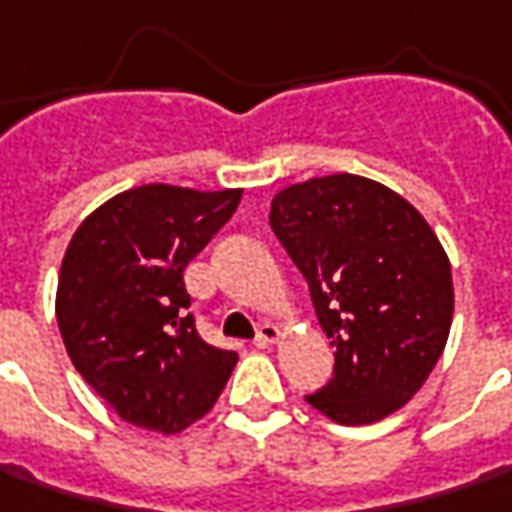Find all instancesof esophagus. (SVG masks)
<instances>
[{
    "label": "esophagus",
    "instance_id": "obj_1",
    "mask_svg": "<svg viewBox=\"0 0 512 512\" xmlns=\"http://www.w3.org/2000/svg\"><path fill=\"white\" fill-rule=\"evenodd\" d=\"M280 340V328L274 326V323H263V326L257 328V337H255V345L257 348H269Z\"/></svg>",
    "mask_w": 512,
    "mask_h": 512
}]
</instances>
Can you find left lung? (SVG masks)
<instances>
[{"label":"left lung","mask_w":512,"mask_h":512,"mask_svg":"<svg viewBox=\"0 0 512 512\" xmlns=\"http://www.w3.org/2000/svg\"><path fill=\"white\" fill-rule=\"evenodd\" d=\"M269 223L334 345V377L309 405L340 425L399 411L442 357L453 320L450 260L428 221L394 189L340 172L280 189Z\"/></svg>","instance_id":"1"}]
</instances>
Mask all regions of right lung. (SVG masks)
Listing matches in <instances>:
<instances>
[{
  "label": "right lung",
  "instance_id": "add662e5",
  "mask_svg": "<svg viewBox=\"0 0 512 512\" xmlns=\"http://www.w3.org/2000/svg\"><path fill=\"white\" fill-rule=\"evenodd\" d=\"M243 189H127L76 229L56 320L84 382L135 428L181 433L218 402L235 351L201 340L184 272L238 209Z\"/></svg>",
  "mask_w": 512,
  "mask_h": 512
}]
</instances>
